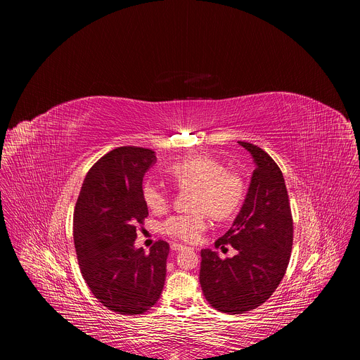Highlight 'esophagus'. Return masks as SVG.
<instances>
[{
  "instance_id": "obj_1",
  "label": "esophagus",
  "mask_w": 360,
  "mask_h": 360,
  "mask_svg": "<svg viewBox=\"0 0 360 360\" xmlns=\"http://www.w3.org/2000/svg\"><path fill=\"white\" fill-rule=\"evenodd\" d=\"M171 249L172 250H182V249H186L185 245H181V243H172L171 245Z\"/></svg>"
}]
</instances>
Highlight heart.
I'll return each instance as SVG.
<instances>
[{
    "label": "heart",
    "instance_id": "b5f03b06",
    "mask_svg": "<svg viewBox=\"0 0 360 360\" xmlns=\"http://www.w3.org/2000/svg\"><path fill=\"white\" fill-rule=\"evenodd\" d=\"M168 174L179 189L191 191L193 211L169 217L162 224V232L172 239L196 242L208 226V214L215 219L232 217L243 199L245 185L239 174L228 171L224 165L207 155H191L176 161ZM142 199L146 208L155 214L167 211L168 191L152 181L142 186Z\"/></svg>",
    "mask_w": 360,
    "mask_h": 360
}]
</instances>
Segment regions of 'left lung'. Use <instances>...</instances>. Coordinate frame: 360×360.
Segmentation results:
<instances>
[{"mask_svg": "<svg viewBox=\"0 0 360 360\" xmlns=\"http://www.w3.org/2000/svg\"><path fill=\"white\" fill-rule=\"evenodd\" d=\"M253 160L248 193L231 229L215 246L231 245L232 258L212 249L200 250L199 282L217 311L238 315L266 302L281 283L292 252L293 221L282 171L268 153L238 141Z\"/></svg>", "mask_w": 360, "mask_h": 360, "instance_id": "left-lung-1", "label": "left lung"}]
</instances>
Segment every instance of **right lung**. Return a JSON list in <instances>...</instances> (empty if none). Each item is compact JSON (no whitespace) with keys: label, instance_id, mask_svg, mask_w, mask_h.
I'll list each match as a JSON object with an SVG mask.
<instances>
[{"label":"right lung","instance_id":"obj_1","mask_svg":"<svg viewBox=\"0 0 360 360\" xmlns=\"http://www.w3.org/2000/svg\"><path fill=\"white\" fill-rule=\"evenodd\" d=\"M155 161L146 148L112 149L88 171L75 205L81 274L94 296L121 315L149 311L165 285L169 245L158 240L149 253L135 248L136 225L148 217L142 181Z\"/></svg>","mask_w":360,"mask_h":360}]
</instances>
